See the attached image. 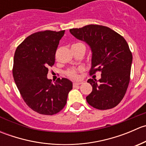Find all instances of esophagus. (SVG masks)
<instances>
[{"instance_id": "obj_1", "label": "esophagus", "mask_w": 146, "mask_h": 146, "mask_svg": "<svg viewBox=\"0 0 146 146\" xmlns=\"http://www.w3.org/2000/svg\"><path fill=\"white\" fill-rule=\"evenodd\" d=\"M82 83V82H73V86H74V87L78 86V85H81Z\"/></svg>"}]
</instances>
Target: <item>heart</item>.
Returning <instances> with one entry per match:
<instances>
[{"label": "heart", "mask_w": 146, "mask_h": 146, "mask_svg": "<svg viewBox=\"0 0 146 146\" xmlns=\"http://www.w3.org/2000/svg\"><path fill=\"white\" fill-rule=\"evenodd\" d=\"M66 75H67L68 77L71 78L76 79L78 78V74H77V71L76 70H68L66 71Z\"/></svg>", "instance_id": "obj_1"}]
</instances>
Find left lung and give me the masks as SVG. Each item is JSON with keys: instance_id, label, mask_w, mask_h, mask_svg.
I'll list each match as a JSON object with an SVG mask.
<instances>
[{"instance_id": "obj_1", "label": "left lung", "mask_w": 146, "mask_h": 146, "mask_svg": "<svg viewBox=\"0 0 146 146\" xmlns=\"http://www.w3.org/2000/svg\"><path fill=\"white\" fill-rule=\"evenodd\" d=\"M76 39L85 42L92 52L90 73L101 72V78L88 79L92 91L86 97L90 105L108 110L121 101L130 80L132 54L123 36L110 28L89 25L70 29Z\"/></svg>"}]
</instances>
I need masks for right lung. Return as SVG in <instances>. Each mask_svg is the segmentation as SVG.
I'll list each match as a JSON object with an SVG mask.
<instances>
[{"label":"right lung","instance_id":"1","mask_svg":"<svg viewBox=\"0 0 146 146\" xmlns=\"http://www.w3.org/2000/svg\"><path fill=\"white\" fill-rule=\"evenodd\" d=\"M65 30H46L27 36L17 46L14 56L13 75L15 82L26 104L45 115L61 111L73 88L67 78L51 83L48 79L49 66L55 62V54Z\"/></svg>","mask_w":146,"mask_h":146}]
</instances>
